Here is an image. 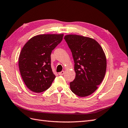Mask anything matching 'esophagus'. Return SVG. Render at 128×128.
Wrapping results in <instances>:
<instances>
[{
	"label": "esophagus",
	"instance_id": "obj_1",
	"mask_svg": "<svg viewBox=\"0 0 128 128\" xmlns=\"http://www.w3.org/2000/svg\"><path fill=\"white\" fill-rule=\"evenodd\" d=\"M58 74H59V76H62V75H63L64 74V71L62 70V71L60 72H59Z\"/></svg>",
	"mask_w": 128,
	"mask_h": 128
}]
</instances>
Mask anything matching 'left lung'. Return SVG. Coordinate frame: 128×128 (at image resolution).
I'll list each match as a JSON object with an SVG mask.
<instances>
[{
	"label": "left lung",
	"instance_id": "obj_1",
	"mask_svg": "<svg viewBox=\"0 0 128 128\" xmlns=\"http://www.w3.org/2000/svg\"><path fill=\"white\" fill-rule=\"evenodd\" d=\"M64 39L72 52L76 78L70 82L72 92L81 97L94 92L103 80L106 60L103 50L94 39L78 35H67Z\"/></svg>",
	"mask_w": 128,
	"mask_h": 128
}]
</instances>
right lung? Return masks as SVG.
I'll use <instances>...</instances> for the list:
<instances>
[{
	"instance_id": "obj_1",
	"label": "right lung",
	"mask_w": 128,
	"mask_h": 128,
	"mask_svg": "<svg viewBox=\"0 0 128 128\" xmlns=\"http://www.w3.org/2000/svg\"><path fill=\"white\" fill-rule=\"evenodd\" d=\"M63 34H42L32 37L22 49L19 67L25 84L32 92H41L51 86L56 76L51 68V53Z\"/></svg>"
}]
</instances>
